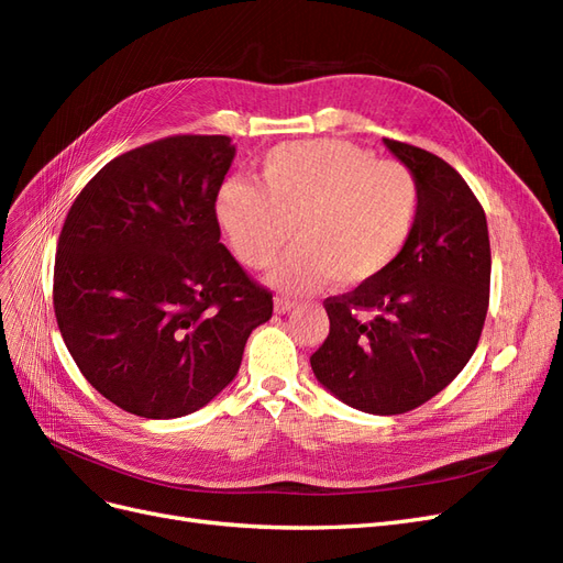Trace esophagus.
I'll return each instance as SVG.
<instances>
[{"label":"esophagus","instance_id":"1","mask_svg":"<svg viewBox=\"0 0 563 563\" xmlns=\"http://www.w3.org/2000/svg\"><path fill=\"white\" fill-rule=\"evenodd\" d=\"M296 308V300H291L288 296H277L275 298V312L284 314V312H291Z\"/></svg>","mask_w":563,"mask_h":563}]
</instances>
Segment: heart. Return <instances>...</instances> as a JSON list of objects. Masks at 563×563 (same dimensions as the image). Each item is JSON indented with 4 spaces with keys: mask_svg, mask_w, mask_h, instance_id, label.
<instances>
[{
    "mask_svg": "<svg viewBox=\"0 0 563 563\" xmlns=\"http://www.w3.org/2000/svg\"><path fill=\"white\" fill-rule=\"evenodd\" d=\"M418 176L401 162H378L347 141H300L269 150L258 185L230 180L216 218L236 258L263 269L288 234L298 242L269 282L302 291L333 279L340 288L376 282L411 242L420 216Z\"/></svg>",
    "mask_w": 563,
    "mask_h": 563,
    "instance_id": "heart-1",
    "label": "heart"
}]
</instances>
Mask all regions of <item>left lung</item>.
<instances>
[{"mask_svg":"<svg viewBox=\"0 0 563 563\" xmlns=\"http://www.w3.org/2000/svg\"><path fill=\"white\" fill-rule=\"evenodd\" d=\"M385 145L418 176V225L383 277L323 300L331 329L310 364L343 404L397 416L439 395L474 354L490 244L482 203L451 164L408 143Z\"/></svg>","mask_w":563,"mask_h":563,"instance_id":"obj_1","label":"left lung"}]
</instances>
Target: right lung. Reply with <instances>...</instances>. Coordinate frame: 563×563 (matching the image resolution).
I'll use <instances>...</instances> for the list:
<instances>
[{
    "label": "right lung",
    "instance_id": "right-lung-1",
    "mask_svg": "<svg viewBox=\"0 0 563 563\" xmlns=\"http://www.w3.org/2000/svg\"><path fill=\"white\" fill-rule=\"evenodd\" d=\"M228 135H168L114 157L63 223L54 310L81 376L141 418L207 406L242 364L272 294L220 244Z\"/></svg>",
    "mask_w": 563,
    "mask_h": 563
}]
</instances>
